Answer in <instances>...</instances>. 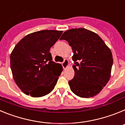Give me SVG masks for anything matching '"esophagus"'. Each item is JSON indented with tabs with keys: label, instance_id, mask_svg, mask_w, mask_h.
<instances>
[{
	"label": "esophagus",
	"instance_id": "1",
	"mask_svg": "<svg viewBox=\"0 0 125 125\" xmlns=\"http://www.w3.org/2000/svg\"><path fill=\"white\" fill-rule=\"evenodd\" d=\"M62 65L63 66L64 69H66L68 67V66H69V61L67 59H64L63 62L62 63Z\"/></svg>",
	"mask_w": 125,
	"mask_h": 125
}]
</instances>
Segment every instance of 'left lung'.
<instances>
[{"label":"left lung","instance_id":"obj_1","mask_svg":"<svg viewBox=\"0 0 125 125\" xmlns=\"http://www.w3.org/2000/svg\"><path fill=\"white\" fill-rule=\"evenodd\" d=\"M60 39L67 41L74 53V76L68 82L71 90L81 98L97 95L111 77L110 49L98 34L84 28L68 30Z\"/></svg>","mask_w":125,"mask_h":125}]
</instances>
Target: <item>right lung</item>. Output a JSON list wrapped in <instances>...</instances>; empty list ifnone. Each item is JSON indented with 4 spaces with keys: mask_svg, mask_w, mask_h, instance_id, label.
Wrapping results in <instances>:
<instances>
[{
    "mask_svg": "<svg viewBox=\"0 0 125 125\" xmlns=\"http://www.w3.org/2000/svg\"><path fill=\"white\" fill-rule=\"evenodd\" d=\"M62 33V31L43 30L29 34L17 43L11 52L13 78L25 94L41 97L54 88L62 67L52 61L49 51Z\"/></svg>",
    "mask_w": 125,
    "mask_h": 125,
    "instance_id": "right-lung-1",
    "label": "right lung"
}]
</instances>
